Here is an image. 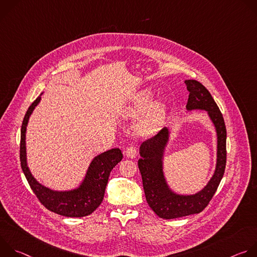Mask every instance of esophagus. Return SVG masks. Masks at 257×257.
Listing matches in <instances>:
<instances>
[{
  "mask_svg": "<svg viewBox=\"0 0 257 257\" xmlns=\"http://www.w3.org/2000/svg\"><path fill=\"white\" fill-rule=\"evenodd\" d=\"M125 156L128 158V159H135L136 156H137V150L136 148H134V146H129V148H127L125 150Z\"/></svg>",
  "mask_w": 257,
  "mask_h": 257,
  "instance_id": "1",
  "label": "esophagus"
}]
</instances>
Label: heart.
Returning <instances> with one entry per match:
<instances>
[{
	"label": "heart",
	"mask_w": 257,
	"mask_h": 257,
	"mask_svg": "<svg viewBox=\"0 0 257 257\" xmlns=\"http://www.w3.org/2000/svg\"><path fill=\"white\" fill-rule=\"evenodd\" d=\"M152 101V91L144 90L141 92L134 103L130 105L125 112L127 117H137L148 108ZM166 113V105L163 101L158 100L152 104L146 114L139 120L137 124V131L140 134L149 135L158 130L161 126Z\"/></svg>",
	"instance_id": "1"
}]
</instances>
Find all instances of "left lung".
Here are the masks:
<instances>
[{
  "label": "left lung",
  "instance_id": "obj_1",
  "mask_svg": "<svg viewBox=\"0 0 257 257\" xmlns=\"http://www.w3.org/2000/svg\"><path fill=\"white\" fill-rule=\"evenodd\" d=\"M189 97L186 104L188 111H206L216 132V164L215 170L203 189L195 194H178L168 185L164 175V155L170 138L168 127L157 135L142 142L139 149L141 159L138 168L141 173L143 189L151 208L162 218L171 219L199 213L214 195L226 168L227 131L223 115L209 91L198 81L185 80Z\"/></svg>",
  "mask_w": 257,
  "mask_h": 257
}]
</instances>
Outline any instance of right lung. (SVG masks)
I'll return each instance as SVG.
<instances>
[{"label": "right lung", "mask_w": 257, "mask_h": 257, "mask_svg": "<svg viewBox=\"0 0 257 257\" xmlns=\"http://www.w3.org/2000/svg\"><path fill=\"white\" fill-rule=\"evenodd\" d=\"M43 94V93H42ZM41 95L28 107L21 126L20 162L28 184L36 197L49 210L68 217H82L92 213L101 203L108 176L113 168L122 161L119 149L108 150L96 156L90 163L79 187L68 191H55L36 181L32 176L26 158V127L33 109L41 101Z\"/></svg>", "instance_id": "add662e5"}]
</instances>
